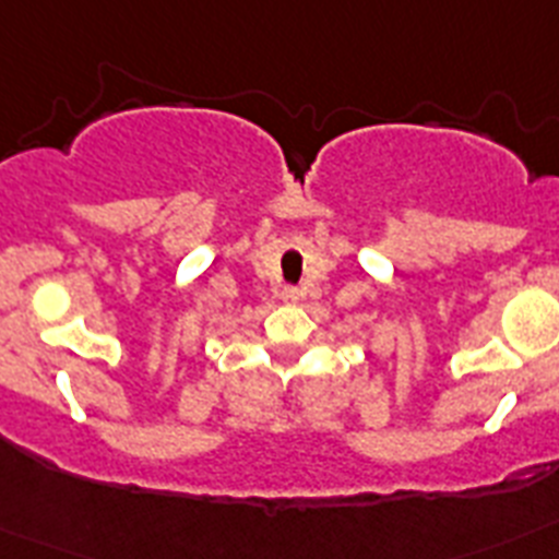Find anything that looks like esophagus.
<instances>
[{"mask_svg":"<svg viewBox=\"0 0 559 559\" xmlns=\"http://www.w3.org/2000/svg\"><path fill=\"white\" fill-rule=\"evenodd\" d=\"M283 299H288V302H294V299H296V290H294V288H285V290H283Z\"/></svg>","mask_w":559,"mask_h":559,"instance_id":"obj_1","label":"esophagus"}]
</instances>
